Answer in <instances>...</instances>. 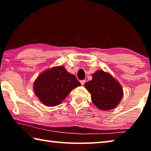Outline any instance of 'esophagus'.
Instances as JSON below:
<instances>
[{
	"label": "esophagus",
	"mask_w": 151,
	"mask_h": 151,
	"mask_svg": "<svg viewBox=\"0 0 151 151\" xmlns=\"http://www.w3.org/2000/svg\"><path fill=\"white\" fill-rule=\"evenodd\" d=\"M81 84L82 85H85V83H86V80H83V81H81Z\"/></svg>",
	"instance_id": "esophagus-1"
}]
</instances>
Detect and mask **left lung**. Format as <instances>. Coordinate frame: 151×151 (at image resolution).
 Wrapping results in <instances>:
<instances>
[{
  "label": "left lung",
  "instance_id": "1",
  "mask_svg": "<svg viewBox=\"0 0 151 151\" xmlns=\"http://www.w3.org/2000/svg\"><path fill=\"white\" fill-rule=\"evenodd\" d=\"M85 87L91 94L93 104L101 111L111 110L118 105L123 96L121 85L110 74L97 70Z\"/></svg>",
  "mask_w": 151,
  "mask_h": 151
}]
</instances>
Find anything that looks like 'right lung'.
I'll return each mask as SVG.
<instances>
[{"instance_id": "1", "label": "right lung", "mask_w": 151, "mask_h": 151, "mask_svg": "<svg viewBox=\"0 0 151 151\" xmlns=\"http://www.w3.org/2000/svg\"><path fill=\"white\" fill-rule=\"evenodd\" d=\"M81 85L75 75L60 66L40 74L35 80L33 88L42 104L55 106L62 103L73 89Z\"/></svg>"}]
</instances>
